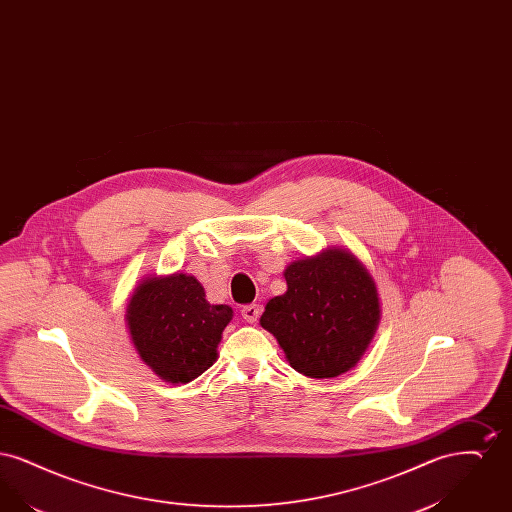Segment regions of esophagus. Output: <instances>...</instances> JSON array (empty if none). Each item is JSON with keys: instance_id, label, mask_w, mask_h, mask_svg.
<instances>
[{"instance_id": "obj_1", "label": "esophagus", "mask_w": 512, "mask_h": 512, "mask_svg": "<svg viewBox=\"0 0 512 512\" xmlns=\"http://www.w3.org/2000/svg\"><path fill=\"white\" fill-rule=\"evenodd\" d=\"M259 315H261V307H259L257 303H251V305L242 307V317H244L245 322H249V324L257 322Z\"/></svg>"}]
</instances>
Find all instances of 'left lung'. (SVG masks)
<instances>
[{
  "label": "left lung",
  "instance_id": "left-lung-1",
  "mask_svg": "<svg viewBox=\"0 0 512 512\" xmlns=\"http://www.w3.org/2000/svg\"><path fill=\"white\" fill-rule=\"evenodd\" d=\"M288 292L261 317L292 368L309 378H336L357 365L372 340L380 303L372 276L343 249L305 257L284 272Z\"/></svg>",
  "mask_w": 512,
  "mask_h": 512
}]
</instances>
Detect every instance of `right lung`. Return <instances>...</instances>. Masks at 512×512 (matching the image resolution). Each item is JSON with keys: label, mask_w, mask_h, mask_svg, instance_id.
<instances>
[{"label": "right lung", "mask_w": 512, "mask_h": 512, "mask_svg": "<svg viewBox=\"0 0 512 512\" xmlns=\"http://www.w3.org/2000/svg\"><path fill=\"white\" fill-rule=\"evenodd\" d=\"M230 318L232 309L211 305L203 286L188 274L147 278L126 311L140 359L171 384H188L215 363Z\"/></svg>", "instance_id": "right-lung-1"}]
</instances>
